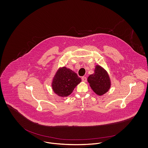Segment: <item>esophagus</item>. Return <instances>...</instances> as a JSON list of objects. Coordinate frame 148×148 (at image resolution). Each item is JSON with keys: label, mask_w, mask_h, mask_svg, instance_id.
Here are the masks:
<instances>
[{"label": "esophagus", "mask_w": 148, "mask_h": 148, "mask_svg": "<svg viewBox=\"0 0 148 148\" xmlns=\"http://www.w3.org/2000/svg\"><path fill=\"white\" fill-rule=\"evenodd\" d=\"M82 81L86 82L87 81V78H86V77H82Z\"/></svg>", "instance_id": "1"}]
</instances>
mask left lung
<instances>
[{"mask_svg": "<svg viewBox=\"0 0 148 148\" xmlns=\"http://www.w3.org/2000/svg\"><path fill=\"white\" fill-rule=\"evenodd\" d=\"M92 90L99 95H102L110 88V80L109 75L102 67L97 65L94 73L88 77Z\"/></svg>", "mask_w": 148, "mask_h": 148, "instance_id": "left-lung-1", "label": "left lung"}]
</instances>
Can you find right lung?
<instances>
[{
  "label": "right lung",
  "mask_w": 148,
  "mask_h": 148,
  "mask_svg": "<svg viewBox=\"0 0 148 148\" xmlns=\"http://www.w3.org/2000/svg\"><path fill=\"white\" fill-rule=\"evenodd\" d=\"M81 81V78L75 72L63 67L57 71L51 86L53 91L58 95L65 97L71 94Z\"/></svg>",
  "instance_id": "right-lung-1"
}]
</instances>
